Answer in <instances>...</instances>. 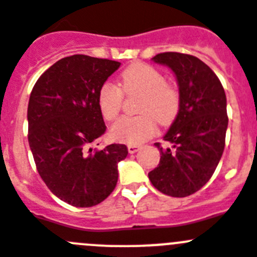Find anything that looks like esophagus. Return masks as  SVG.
<instances>
[{
	"label": "esophagus",
	"mask_w": 257,
	"mask_h": 257,
	"mask_svg": "<svg viewBox=\"0 0 257 257\" xmlns=\"http://www.w3.org/2000/svg\"><path fill=\"white\" fill-rule=\"evenodd\" d=\"M140 149H141V146H138V145H128L129 154H136V152H137Z\"/></svg>",
	"instance_id": "obj_1"
}]
</instances>
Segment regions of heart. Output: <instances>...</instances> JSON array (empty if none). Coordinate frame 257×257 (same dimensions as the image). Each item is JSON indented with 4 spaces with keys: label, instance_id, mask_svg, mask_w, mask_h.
Wrapping results in <instances>:
<instances>
[{
    "label": "heart",
    "instance_id": "obj_1",
    "mask_svg": "<svg viewBox=\"0 0 257 257\" xmlns=\"http://www.w3.org/2000/svg\"><path fill=\"white\" fill-rule=\"evenodd\" d=\"M123 92L141 94L137 116H123L111 126L114 140L129 145H140L151 138L156 121L168 125L175 119L180 106L179 91L165 82L161 71L147 64H133L121 73L119 87L105 83L98 91V108L103 119L111 121L119 115L123 103Z\"/></svg>",
    "mask_w": 257,
    "mask_h": 257
}]
</instances>
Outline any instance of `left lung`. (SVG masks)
<instances>
[{
	"instance_id": "left-lung-1",
	"label": "left lung",
	"mask_w": 257,
	"mask_h": 257,
	"mask_svg": "<svg viewBox=\"0 0 257 257\" xmlns=\"http://www.w3.org/2000/svg\"><path fill=\"white\" fill-rule=\"evenodd\" d=\"M152 61L172 69L179 87L177 117L164 136L160 163L149 173L152 186L172 197H187L209 182L225 146L226 97L216 74L192 55L164 52Z\"/></svg>"
}]
</instances>
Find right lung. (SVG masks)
I'll return each instance as SVG.
<instances>
[{
    "label": "right lung",
    "mask_w": 257,
    "mask_h": 257,
    "mask_svg": "<svg viewBox=\"0 0 257 257\" xmlns=\"http://www.w3.org/2000/svg\"><path fill=\"white\" fill-rule=\"evenodd\" d=\"M120 62L87 55L64 57L39 77L28 103V141L37 170L52 193L77 207L114 191L125 145L89 146L106 132L98 91Z\"/></svg>",
    "instance_id": "right-lung-1"
}]
</instances>
